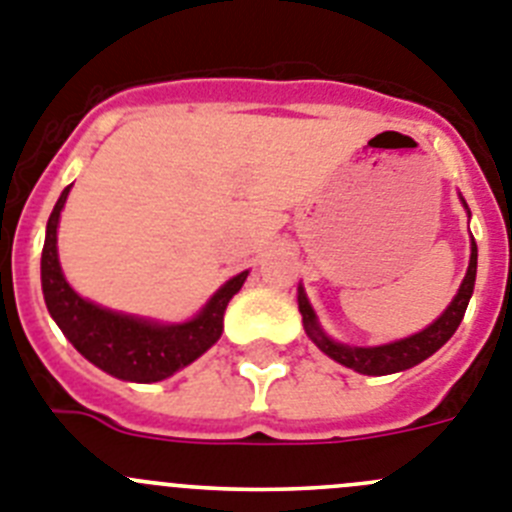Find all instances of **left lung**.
Listing matches in <instances>:
<instances>
[{
    "label": "left lung",
    "mask_w": 512,
    "mask_h": 512,
    "mask_svg": "<svg viewBox=\"0 0 512 512\" xmlns=\"http://www.w3.org/2000/svg\"><path fill=\"white\" fill-rule=\"evenodd\" d=\"M462 199V196H459ZM462 206L467 209V201L462 199ZM472 216V214H469ZM474 278H477V242L472 239L469 245V267L467 275H464L462 285H459L457 296L451 298L449 306L444 308L439 319L434 324H428L426 329H421L418 334L405 336L398 342L377 344V347H354V344L336 342L321 329L319 316L313 311L311 301H308L303 285H298V311L303 316V329H306L308 339H311L326 357H331L339 365L349 367V370L359 372V375H393V372L411 370V367L421 365L423 359H428L434 352H439L446 342L451 339V334L457 331V326L462 324L464 311L469 306V298L474 293Z\"/></svg>",
    "instance_id": "8db88e82"
}]
</instances>
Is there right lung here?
<instances>
[{"instance_id": "obj_1", "label": "right lung", "mask_w": 512, "mask_h": 512, "mask_svg": "<svg viewBox=\"0 0 512 512\" xmlns=\"http://www.w3.org/2000/svg\"><path fill=\"white\" fill-rule=\"evenodd\" d=\"M71 186L63 188L61 199L45 227L43 257H40V280L48 313L66 334L68 342L89 359L91 365L107 375L127 382H160L188 367L206 349L219 342L224 331V311L239 288L245 285V273L229 278L214 296L204 303L193 319L178 324L145 319L135 313L104 308L89 298L78 296L66 280L58 260V222L66 206Z\"/></svg>"}]
</instances>
